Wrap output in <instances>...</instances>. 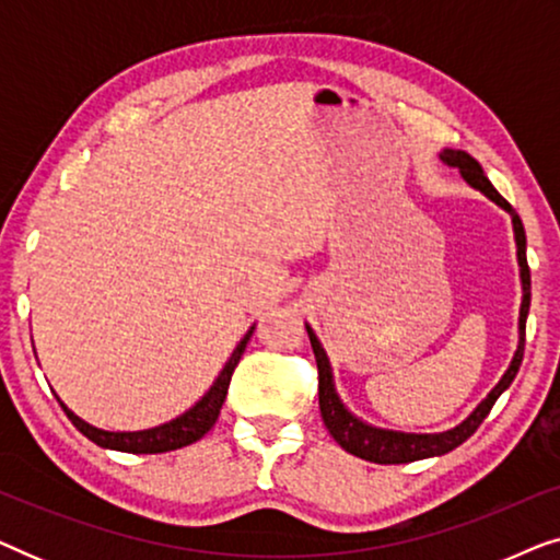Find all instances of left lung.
<instances>
[{
    "instance_id": "obj_1",
    "label": "left lung",
    "mask_w": 560,
    "mask_h": 560,
    "mask_svg": "<svg viewBox=\"0 0 560 560\" xmlns=\"http://www.w3.org/2000/svg\"><path fill=\"white\" fill-rule=\"evenodd\" d=\"M439 158L446 163L448 167H456L462 173V178L469 183L474 190L485 194L489 201L500 206L502 211L510 213L512 219V234H515V247H517V267H520V285H523V301H520V316H517V349L512 354V362L500 382L489 389L485 400H481L477 408H474L469 416H466L462 423L448 428V431L441 433H408V431H393V428H380L372 425L354 416L347 405H343L339 389H336V380H334V366L331 359H328L324 343L318 341V336L313 328L305 324V331H308L313 354H316V364H318V405H320V418L328 428V433L334 435V441L339 443L343 451L354 454L364 462H374V464H408V462H420V458H431V456H443L448 451H454L456 446L469 439V435L477 431L481 425V420L489 416L492 405L497 402L504 389L512 385L515 374L523 364V351H525V320H527V311H530V267H527V240H525V226L520 221L517 211L504 201V198L497 194V188L489 183V178L481 171V165L474 160L469 152L464 150H441Z\"/></svg>"
}]
</instances>
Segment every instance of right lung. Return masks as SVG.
I'll return each mask as SVG.
<instances>
[{
  "label": "right lung",
  "instance_id": "right-lung-1",
  "mask_svg": "<svg viewBox=\"0 0 560 560\" xmlns=\"http://www.w3.org/2000/svg\"><path fill=\"white\" fill-rule=\"evenodd\" d=\"M255 334V324L249 326V331L242 336V341L236 343L232 357L226 359L224 370L219 372V377L213 380V385L206 389L203 397L198 402L190 405L186 412H180L178 418L167 420V423H160L155 428H144V431H104V428H96L86 423V420L75 416V412L68 408V405L60 400V408L66 410V416L71 423L79 428V431L86 435L89 441H94L96 446L109 448V451H125V454H165V451H175L188 446L198 439H203L206 433L211 431L213 423H217L221 405L226 400L229 382H232V374L240 364V359L247 349V341Z\"/></svg>",
  "mask_w": 560,
  "mask_h": 560
}]
</instances>
